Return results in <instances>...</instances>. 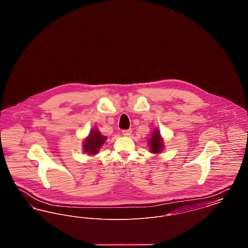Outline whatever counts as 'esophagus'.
<instances>
[{
  "mask_svg": "<svg viewBox=\"0 0 248 248\" xmlns=\"http://www.w3.org/2000/svg\"><path fill=\"white\" fill-rule=\"evenodd\" d=\"M131 134H132V130L131 129L124 130V131H123V135L125 136V137H130Z\"/></svg>",
  "mask_w": 248,
  "mask_h": 248,
  "instance_id": "obj_1",
  "label": "esophagus"
}]
</instances>
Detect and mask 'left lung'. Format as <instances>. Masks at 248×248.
Instances as JSON below:
<instances>
[{
	"label": "left lung",
	"instance_id": "obj_1",
	"mask_svg": "<svg viewBox=\"0 0 248 248\" xmlns=\"http://www.w3.org/2000/svg\"><path fill=\"white\" fill-rule=\"evenodd\" d=\"M149 146H150V150L153 154L162 153V151L164 149V141H163V139L161 137L159 130H154L152 138L149 141Z\"/></svg>",
	"mask_w": 248,
	"mask_h": 248
}]
</instances>
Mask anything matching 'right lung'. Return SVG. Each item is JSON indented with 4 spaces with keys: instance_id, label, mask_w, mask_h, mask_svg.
<instances>
[{
    "instance_id": "obj_1",
    "label": "right lung",
    "mask_w": 248,
    "mask_h": 248,
    "mask_svg": "<svg viewBox=\"0 0 248 248\" xmlns=\"http://www.w3.org/2000/svg\"><path fill=\"white\" fill-rule=\"evenodd\" d=\"M106 137L102 136L96 128L91 130L88 137L83 141V152L90 155L97 154L101 146L106 141Z\"/></svg>"
}]
</instances>
